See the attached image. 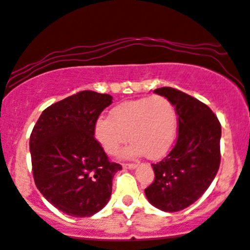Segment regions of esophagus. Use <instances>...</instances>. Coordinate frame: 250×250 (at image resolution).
<instances>
[{
	"mask_svg": "<svg viewBox=\"0 0 250 250\" xmlns=\"http://www.w3.org/2000/svg\"><path fill=\"white\" fill-rule=\"evenodd\" d=\"M122 166H123V168H125V169H134V168H136L135 164H122Z\"/></svg>",
	"mask_w": 250,
	"mask_h": 250,
	"instance_id": "34e87169",
	"label": "esophagus"
}]
</instances>
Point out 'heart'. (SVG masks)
<instances>
[{
  "instance_id": "obj_1",
  "label": "heart",
  "mask_w": 250,
  "mask_h": 250,
  "mask_svg": "<svg viewBox=\"0 0 250 250\" xmlns=\"http://www.w3.org/2000/svg\"><path fill=\"white\" fill-rule=\"evenodd\" d=\"M177 125L173 104L156 95L117 104L110 117H98L94 135L109 155H116L129 138L133 142L123 152L125 158L145 154L149 159H160L173 144Z\"/></svg>"
}]
</instances>
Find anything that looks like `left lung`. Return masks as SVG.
Instances as JSON below:
<instances>
[{
	"instance_id": "1",
	"label": "left lung",
	"mask_w": 250,
	"mask_h": 250,
	"mask_svg": "<svg viewBox=\"0 0 250 250\" xmlns=\"http://www.w3.org/2000/svg\"><path fill=\"white\" fill-rule=\"evenodd\" d=\"M154 92L174 105L178 139L166 158L152 164L155 179L145 193L153 207L177 212L193 204L215 179L221 163V125L207 104L185 92L173 87Z\"/></svg>"
}]
</instances>
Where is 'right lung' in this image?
<instances>
[{"instance_id":"right-lung-1","label":"right lung","mask_w":250,"mask_h":250,"mask_svg":"<svg viewBox=\"0 0 250 250\" xmlns=\"http://www.w3.org/2000/svg\"><path fill=\"white\" fill-rule=\"evenodd\" d=\"M112 97L81 91L46 108L29 139L33 177L43 197L72 217H90L111 196L122 166L110 163L94 138L95 122Z\"/></svg>"}]
</instances>
